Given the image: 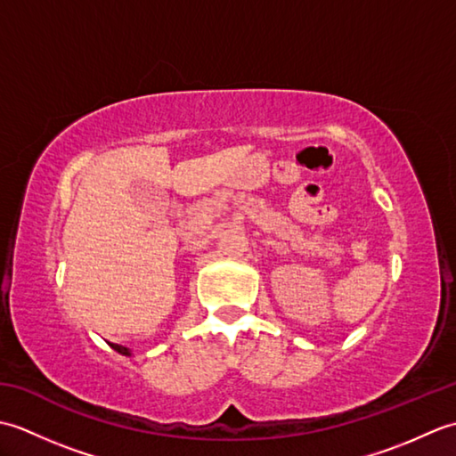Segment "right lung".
Returning a JSON list of instances; mask_svg holds the SVG:
<instances>
[{
  "label": "right lung",
  "mask_w": 456,
  "mask_h": 456,
  "mask_svg": "<svg viewBox=\"0 0 456 456\" xmlns=\"http://www.w3.org/2000/svg\"><path fill=\"white\" fill-rule=\"evenodd\" d=\"M111 346L115 348V351H118V353H121V354H125V356H131V351H129V348L127 346H121V345H113L111 343Z\"/></svg>",
  "instance_id": "right-lung-1"
}]
</instances>
